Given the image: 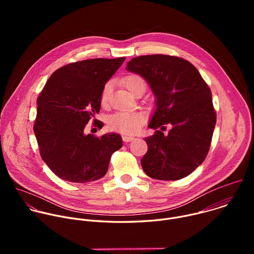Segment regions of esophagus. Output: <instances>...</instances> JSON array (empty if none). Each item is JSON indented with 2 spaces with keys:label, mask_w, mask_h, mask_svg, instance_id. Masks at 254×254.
<instances>
[{
  "label": "esophagus",
  "mask_w": 254,
  "mask_h": 254,
  "mask_svg": "<svg viewBox=\"0 0 254 254\" xmlns=\"http://www.w3.org/2000/svg\"><path fill=\"white\" fill-rule=\"evenodd\" d=\"M133 139H134V137L131 136V135H127V134H124V135H123V140H124L125 142L131 141V140H133Z\"/></svg>",
  "instance_id": "34e87169"
}]
</instances>
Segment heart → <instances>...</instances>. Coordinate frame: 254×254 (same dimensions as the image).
<instances>
[{
	"instance_id": "heart-1",
	"label": "heart",
	"mask_w": 254,
	"mask_h": 254,
	"mask_svg": "<svg viewBox=\"0 0 254 254\" xmlns=\"http://www.w3.org/2000/svg\"><path fill=\"white\" fill-rule=\"evenodd\" d=\"M138 82H143V80L140 76L134 74L128 75L125 79V85L130 92H132L133 86ZM110 94L111 84L107 83L104 85L100 94V102L102 105L107 103ZM144 120H146V115L140 111H121L108 117L107 124L114 130L131 133L137 131L141 127Z\"/></svg>"
}]
</instances>
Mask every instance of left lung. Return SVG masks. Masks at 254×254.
<instances>
[{
    "instance_id": "1",
    "label": "left lung",
    "mask_w": 254,
    "mask_h": 254,
    "mask_svg": "<svg viewBox=\"0 0 254 254\" xmlns=\"http://www.w3.org/2000/svg\"><path fill=\"white\" fill-rule=\"evenodd\" d=\"M127 70L146 80L156 97L149 127H172L167 135L157 130L144 138L148 152L140 160L144 173L165 181L187 177L205 160L216 125L209 86L193 64L170 55L132 58Z\"/></svg>"
}]
</instances>
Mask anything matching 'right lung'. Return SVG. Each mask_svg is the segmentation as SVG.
Here are the masks:
<instances>
[{
    "label": "right lung",
    "instance_id": "obj_1",
    "mask_svg": "<svg viewBox=\"0 0 254 254\" xmlns=\"http://www.w3.org/2000/svg\"><path fill=\"white\" fill-rule=\"evenodd\" d=\"M126 60L88 59L65 65L47 80L37 99L34 133L40 155L59 178L88 183L102 178L112 155L123 147L119 133L86 134L85 126L100 110V94ZM102 127L101 123L96 124Z\"/></svg>",
    "mask_w": 254,
    "mask_h": 254
}]
</instances>
